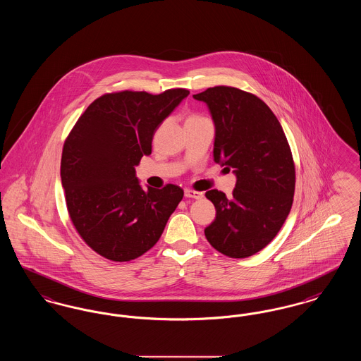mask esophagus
<instances>
[{
  "label": "esophagus",
  "instance_id": "1",
  "mask_svg": "<svg viewBox=\"0 0 361 361\" xmlns=\"http://www.w3.org/2000/svg\"><path fill=\"white\" fill-rule=\"evenodd\" d=\"M185 197H188V199H196V200H199V199H202L203 197V193L202 192H197V190H193V189H185Z\"/></svg>",
  "mask_w": 361,
  "mask_h": 361
}]
</instances>
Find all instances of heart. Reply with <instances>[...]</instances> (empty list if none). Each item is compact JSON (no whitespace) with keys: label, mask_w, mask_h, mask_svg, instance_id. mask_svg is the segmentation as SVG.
<instances>
[{"label":"heart","mask_w":361,"mask_h":361,"mask_svg":"<svg viewBox=\"0 0 361 361\" xmlns=\"http://www.w3.org/2000/svg\"><path fill=\"white\" fill-rule=\"evenodd\" d=\"M190 118H193V116H190Z\"/></svg>","instance_id":"1"}]
</instances>
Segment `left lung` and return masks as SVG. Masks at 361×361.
<instances>
[{"mask_svg": "<svg viewBox=\"0 0 361 361\" xmlns=\"http://www.w3.org/2000/svg\"><path fill=\"white\" fill-rule=\"evenodd\" d=\"M193 97L208 105L215 123V162L237 176L231 197L218 189L206 192L216 209L207 240L227 257L253 256L275 238L291 211L295 164L288 140L253 93L222 85Z\"/></svg>", "mask_w": 361, "mask_h": 361, "instance_id": "1", "label": "left lung"}]
</instances>
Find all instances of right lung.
<instances>
[{"mask_svg":"<svg viewBox=\"0 0 361 361\" xmlns=\"http://www.w3.org/2000/svg\"><path fill=\"white\" fill-rule=\"evenodd\" d=\"M189 94L105 93L86 108L65 140L61 178L70 219L97 255L124 262L159 240L184 190L166 184L140 188L135 166L152 154L155 130Z\"/></svg>","mask_w":361,"mask_h":361,"instance_id":"obj_1","label":"right lung"}]
</instances>
